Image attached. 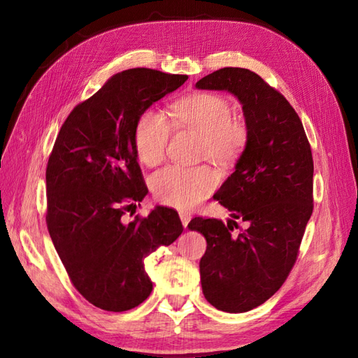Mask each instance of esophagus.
I'll use <instances>...</instances> for the list:
<instances>
[{
    "instance_id": "34e87169",
    "label": "esophagus",
    "mask_w": 358,
    "mask_h": 358,
    "mask_svg": "<svg viewBox=\"0 0 358 358\" xmlns=\"http://www.w3.org/2000/svg\"><path fill=\"white\" fill-rule=\"evenodd\" d=\"M180 219H181V224L187 227V224L190 222V219H192V215L187 213V212H180Z\"/></svg>"
}]
</instances>
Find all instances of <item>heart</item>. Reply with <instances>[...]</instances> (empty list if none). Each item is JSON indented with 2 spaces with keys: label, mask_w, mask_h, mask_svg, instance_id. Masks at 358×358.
I'll return each instance as SVG.
<instances>
[{
  "label": "heart",
  "mask_w": 358,
  "mask_h": 358,
  "mask_svg": "<svg viewBox=\"0 0 358 358\" xmlns=\"http://www.w3.org/2000/svg\"><path fill=\"white\" fill-rule=\"evenodd\" d=\"M231 104L216 94H195L180 99L172 116L181 128L203 136L201 154L217 163H231L246 148L250 131L245 121L231 116ZM171 124L157 110H145L134 128V150L146 166L159 164L166 154ZM217 185L216 173L208 166L185 168L169 164L154 173L150 186L162 204L192 208L199 204Z\"/></svg>",
  "instance_id": "1"
}]
</instances>
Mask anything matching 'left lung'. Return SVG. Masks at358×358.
<instances>
[{
	"mask_svg": "<svg viewBox=\"0 0 358 358\" xmlns=\"http://www.w3.org/2000/svg\"><path fill=\"white\" fill-rule=\"evenodd\" d=\"M196 87L233 94L250 131L234 172L213 195L231 219L189 222L207 241L199 262L206 299L227 313H243L268 301L296 262L313 213V157L295 108L255 72L222 68ZM237 220L247 228L234 234Z\"/></svg>",
	"mask_w": 358,
	"mask_h": 358,
	"instance_id": "obj_1",
	"label": "left lung"
}]
</instances>
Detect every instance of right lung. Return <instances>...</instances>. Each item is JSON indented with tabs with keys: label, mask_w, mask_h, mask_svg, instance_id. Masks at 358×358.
Masks as SVG:
<instances>
[{
	"label": "right lung",
	"mask_w": 358,
	"mask_h": 358,
	"mask_svg": "<svg viewBox=\"0 0 358 358\" xmlns=\"http://www.w3.org/2000/svg\"><path fill=\"white\" fill-rule=\"evenodd\" d=\"M187 76L146 68L119 72L69 113L47 166V225L74 287L106 311H127L150 296L143 260L182 233L173 208L125 213L148 194L134 150L139 116Z\"/></svg>",
	"instance_id": "right-lung-1"
}]
</instances>
